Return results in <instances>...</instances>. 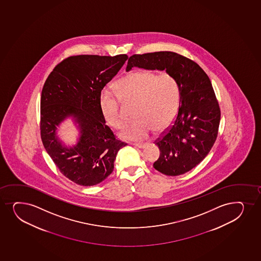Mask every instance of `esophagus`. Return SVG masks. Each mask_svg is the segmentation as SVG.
<instances>
[{
  "label": "esophagus",
  "instance_id": "34e87169",
  "mask_svg": "<svg viewBox=\"0 0 261 261\" xmlns=\"http://www.w3.org/2000/svg\"><path fill=\"white\" fill-rule=\"evenodd\" d=\"M133 145H135L136 147H138V148H144V147L146 146V144H133Z\"/></svg>",
  "mask_w": 261,
  "mask_h": 261
}]
</instances>
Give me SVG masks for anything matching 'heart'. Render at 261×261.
<instances>
[{
  "instance_id": "b5f03b06",
  "label": "heart",
  "mask_w": 261,
  "mask_h": 261,
  "mask_svg": "<svg viewBox=\"0 0 261 261\" xmlns=\"http://www.w3.org/2000/svg\"><path fill=\"white\" fill-rule=\"evenodd\" d=\"M181 90L176 77L165 72H132L116 84V94L105 88L99 96V107L105 123L119 129L125 123L121 101L134 105L135 120L120 132L129 141L144 140L150 132H162L173 122L179 107Z\"/></svg>"
}]
</instances>
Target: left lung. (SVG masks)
I'll return each instance as SVG.
<instances>
[{
    "label": "left lung",
    "mask_w": 261,
    "mask_h": 261,
    "mask_svg": "<svg viewBox=\"0 0 261 261\" xmlns=\"http://www.w3.org/2000/svg\"><path fill=\"white\" fill-rule=\"evenodd\" d=\"M133 67L165 69L178 82V111L155 141L160 156L153 167L167 176L188 172L210 152L219 133L221 113L210 78L194 61L171 51L132 55L126 70Z\"/></svg>",
    "instance_id": "1"
}]
</instances>
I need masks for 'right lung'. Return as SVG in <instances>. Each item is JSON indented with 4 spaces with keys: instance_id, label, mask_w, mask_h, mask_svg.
<instances>
[{
    "instance_id": "add662e5",
    "label": "right lung",
    "mask_w": 261,
    "mask_h": 261,
    "mask_svg": "<svg viewBox=\"0 0 261 261\" xmlns=\"http://www.w3.org/2000/svg\"><path fill=\"white\" fill-rule=\"evenodd\" d=\"M127 59L126 55L67 57L55 67L42 88V144L61 173L79 186H96L106 179L113 171L118 150L127 145L105 124L99 107L101 91ZM70 115L80 124L82 137L75 147L67 148L55 129Z\"/></svg>"
}]
</instances>
